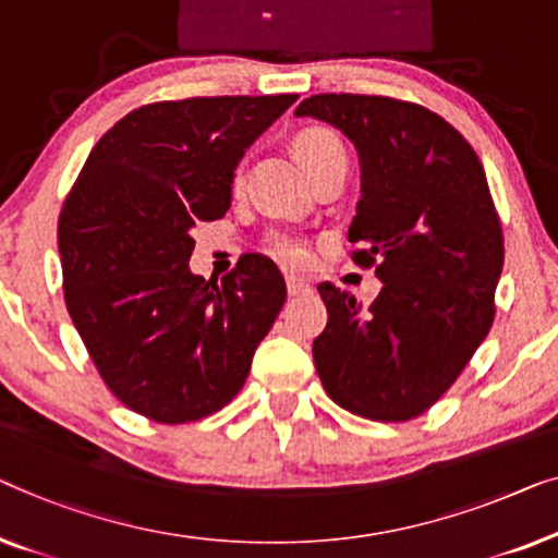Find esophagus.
I'll list each match as a JSON object with an SVG mask.
<instances>
[{"mask_svg": "<svg viewBox=\"0 0 558 558\" xmlns=\"http://www.w3.org/2000/svg\"><path fill=\"white\" fill-rule=\"evenodd\" d=\"M286 286H288V295H303V293H308V290H311L308 282L301 280V278H295V276H288L286 278Z\"/></svg>", "mask_w": 558, "mask_h": 558, "instance_id": "obj_1", "label": "esophagus"}]
</instances>
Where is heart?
Listing matches in <instances>:
<instances>
[{
    "label": "heart",
    "mask_w": 558,
    "mask_h": 558,
    "mask_svg": "<svg viewBox=\"0 0 558 558\" xmlns=\"http://www.w3.org/2000/svg\"><path fill=\"white\" fill-rule=\"evenodd\" d=\"M293 148L298 154V159H301L303 169L308 171H316L318 167H324V163L333 161V159H347V151H343L339 136L331 129H324V125H308V129H303L298 133L295 141H293ZM242 182H245V174H242V169L234 171V190H240ZM270 253L278 257L280 263L286 265H305L308 263V245L301 238H295V234H288V232H276L268 242Z\"/></svg>",
    "instance_id": "1"
}]
</instances>
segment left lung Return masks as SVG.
<instances>
[{
  "instance_id": "8db88e82",
  "label": "left lung",
  "mask_w": 558,
  "mask_h": 558,
  "mask_svg": "<svg viewBox=\"0 0 558 558\" xmlns=\"http://www.w3.org/2000/svg\"><path fill=\"white\" fill-rule=\"evenodd\" d=\"M313 116L359 151L361 199L349 227L359 268L381 293L361 313L349 290L320 282L328 311L313 341L336 404L374 422L425 414L473 359L496 318L504 230L473 146L425 106L387 96L320 93Z\"/></svg>"
}]
</instances>
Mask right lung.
Listing matches in <instances>:
<instances>
[{"instance_id": "add662e5", "label": "right lung", "mask_w": 558, "mask_h": 558, "mask_svg": "<svg viewBox=\"0 0 558 558\" xmlns=\"http://www.w3.org/2000/svg\"><path fill=\"white\" fill-rule=\"evenodd\" d=\"M215 96L141 106L108 129L58 222L62 290L100 379L161 425L232 402L286 303L270 257L222 282L192 276V227L225 217L250 144L295 104Z\"/></svg>"}]
</instances>
